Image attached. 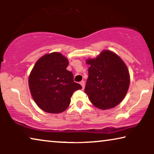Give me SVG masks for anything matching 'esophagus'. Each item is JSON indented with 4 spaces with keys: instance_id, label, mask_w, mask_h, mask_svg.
I'll return each instance as SVG.
<instances>
[{
    "instance_id": "esophagus-1",
    "label": "esophagus",
    "mask_w": 154,
    "mask_h": 154,
    "mask_svg": "<svg viewBox=\"0 0 154 154\" xmlns=\"http://www.w3.org/2000/svg\"><path fill=\"white\" fill-rule=\"evenodd\" d=\"M80 84L82 85V86L83 89V88H85V82H84V81H82V82H80Z\"/></svg>"
}]
</instances>
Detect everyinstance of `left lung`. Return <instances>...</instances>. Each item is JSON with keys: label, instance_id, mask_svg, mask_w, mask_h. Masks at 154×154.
Returning <instances> with one entry per match:
<instances>
[{"label": "left lung", "instance_id": "obj_1", "mask_svg": "<svg viewBox=\"0 0 154 154\" xmlns=\"http://www.w3.org/2000/svg\"><path fill=\"white\" fill-rule=\"evenodd\" d=\"M86 63L90 67L84 91L91 103L103 110L120 103L130 84L129 72L123 60L113 52L105 50Z\"/></svg>", "mask_w": 154, "mask_h": 154}]
</instances>
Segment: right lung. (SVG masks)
<instances>
[{
  "label": "right lung",
  "instance_id": "obj_1",
  "mask_svg": "<svg viewBox=\"0 0 154 154\" xmlns=\"http://www.w3.org/2000/svg\"><path fill=\"white\" fill-rule=\"evenodd\" d=\"M68 59L58 52L46 54L36 62L28 83L33 100L40 109L51 113L66 110L71 97L82 88L74 82L73 74L66 70Z\"/></svg>",
  "mask_w": 154,
  "mask_h": 154
}]
</instances>
